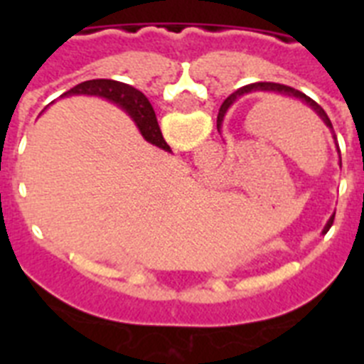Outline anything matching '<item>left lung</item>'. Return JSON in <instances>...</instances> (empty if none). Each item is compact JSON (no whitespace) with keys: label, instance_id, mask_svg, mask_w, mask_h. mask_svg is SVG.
<instances>
[{"label":"left lung","instance_id":"8db88e82","mask_svg":"<svg viewBox=\"0 0 364 364\" xmlns=\"http://www.w3.org/2000/svg\"><path fill=\"white\" fill-rule=\"evenodd\" d=\"M252 91H275V92H281V95L295 96V98L302 100V102H306V104L310 105V107L314 109V111L317 112V114H319L321 118H323V122H324V124H326L328 127H330V129H333L332 122H330V118H328V114H326V112H324V109L321 107V105L317 104V102H314V100H311L310 96H306V95H304V92L297 91V89H294V87L281 85V83H273V82H259V83H252V85H246V87H242V89H239V91H235L233 95H230V96H228V98L224 100V104H222V107H220V112H218V118H217V127H220L222 114H224V111H226V109L230 107L231 104H233L235 100L239 98V96H242L244 92H252ZM336 140H337V138H336ZM332 224H333V217L330 218V220H328L326 228H324V233H326V231L330 230V228H332Z\"/></svg>","mask_w":364,"mask_h":364}]
</instances>
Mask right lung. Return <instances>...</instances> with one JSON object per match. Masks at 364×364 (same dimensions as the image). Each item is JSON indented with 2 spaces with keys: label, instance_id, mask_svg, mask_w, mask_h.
Masks as SVG:
<instances>
[{
  "label": "right lung",
  "instance_id": "1",
  "mask_svg": "<svg viewBox=\"0 0 364 364\" xmlns=\"http://www.w3.org/2000/svg\"><path fill=\"white\" fill-rule=\"evenodd\" d=\"M69 95H96L117 102V104H120L122 107L131 112V117L134 118L147 142L162 147L166 151H171L166 140H164L162 133H160L159 122L154 117L149 100L142 92L136 91L134 87L127 85V83L114 82V80H89V82H82L73 87Z\"/></svg>",
  "mask_w": 364,
  "mask_h": 364
}]
</instances>
